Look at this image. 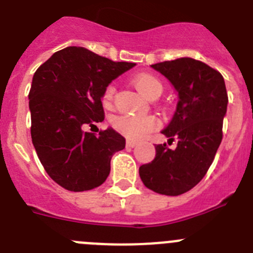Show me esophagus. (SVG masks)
<instances>
[{
	"label": "esophagus",
	"instance_id": "esophagus-1",
	"mask_svg": "<svg viewBox=\"0 0 253 253\" xmlns=\"http://www.w3.org/2000/svg\"><path fill=\"white\" fill-rule=\"evenodd\" d=\"M137 143L138 142H136V141H133V140H127L126 145L128 146V147H134V146H137Z\"/></svg>",
	"mask_w": 253,
	"mask_h": 253
}]
</instances>
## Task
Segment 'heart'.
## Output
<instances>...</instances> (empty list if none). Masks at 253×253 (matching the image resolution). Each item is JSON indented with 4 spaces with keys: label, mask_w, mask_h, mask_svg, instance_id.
Listing matches in <instances>:
<instances>
[{
    "label": "heart",
    "mask_w": 253,
    "mask_h": 253,
    "mask_svg": "<svg viewBox=\"0 0 253 253\" xmlns=\"http://www.w3.org/2000/svg\"><path fill=\"white\" fill-rule=\"evenodd\" d=\"M132 84L142 96L147 98L152 97L153 94L162 92L161 81L151 73H138V75L133 76ZM113 94H115V86L110 84V86L106 87L102 96L105 106L111 105L113 100ZM112 125L120 133H122L126 137L132 138V140H140L159 126V121L155 116L151 115H120L113 119Z\"/></svg>",
    "instance_id": "obj_1"
}]
</instances>
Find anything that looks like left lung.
<instances>
[{
	"instance_id": "obj_1",
	"label": "left lung",
	"mask_w": 253,
	"mask_h": 253,
	"mask_svg": "<svg viewBox=\"0 0 253 253\" xmlns=\"http://www.w3.org/2000/svg\"><path fill=\"white\" fill-rule=\"evenodd\" d=\"M178 94L176 111L162 133L177 138L174 150L156 145V157L140 167V177L150 190L178 196L195 187L212 165L222 141L227 111L225 80L218 71L190 57L155 63Z\"/></svg>"
}]
</instances>
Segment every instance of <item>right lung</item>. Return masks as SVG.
Masks as SVG:
<instances>
[{
    "label": "right lung",
    "mask_w": 253,
    "mask_h": 253,
    "mask_svg": "<svg viewBox=\"0 0 253 253\" xmlns=\"http://www.w3.org/2000/svg\"><path fill=\"white\" fill-rule=\"evenodd\" d=\"M136 63L115 62L84 47L55 52L35 72L30 93L31 137L52 180L73 192L102 185L113 153L126 140L113 128L98 134L84 127L102 122L103 92Z\"/></svg>",
    "instance_id": "add662e5"
}]
</instances>
